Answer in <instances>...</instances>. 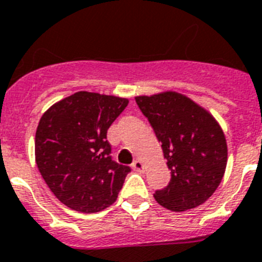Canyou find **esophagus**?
Segmentation results:
<instances>
[{
    "label": "esophagus",
    "mask_w": 262,
    "mask_h": 262,
    "mask_svg": "<svg viewBox=\"0 0 262 262\" xmlns=\"http://www.w3.org/2000/svg\"><path fill=\"white\" fill-rule=\"evenodd\" d=\"M132 168L135 169L136 172H144L145 170V164L141 160H136L133 164H132Z\"/></svg>",
    "instance_id": "esophagus-1"
}]
</instances>
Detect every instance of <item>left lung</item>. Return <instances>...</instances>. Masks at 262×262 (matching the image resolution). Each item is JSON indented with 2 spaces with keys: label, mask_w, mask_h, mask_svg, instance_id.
Wrapping results in <instances>:
<instances>
[{
  "label": "left lung",
  "mask_w": 262,
  "mask_h": 262,
  "mask_svg": "<svg viewBox=\"0 0 262 262\" xmlns=\"http://www.w3.org/2000/svg\"><path fill=\"white\" fill-rule=\"evenodd\" d=\"M170 169V182L155 193L156 201L173 212L197 208L219 188L228 162L223 127L205 107L177 92L137 96Z\"/></svg>",
  "instance_id": "left-lung-1"
}]
</instances>
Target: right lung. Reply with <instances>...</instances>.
Instances as JSON below:
<instances>
[{
	"label": "right lung",
	"mask_w": 262,
	"mask_h": 262,
	"mask_svg": "<svg viewBox=\"0 0 262 262\" xmlns=\"http://www.w3.org/2000/svg\"><path fill=\"white\" fill-rule=\"evenodd\" d=\"M127 98L81 90L42 114L36 164L46 185L70 209L97 213L118 197L130 168L114 162L106 132Z\"/></svg>",
	"instance_id": "obj_1"
}]
</instances>
